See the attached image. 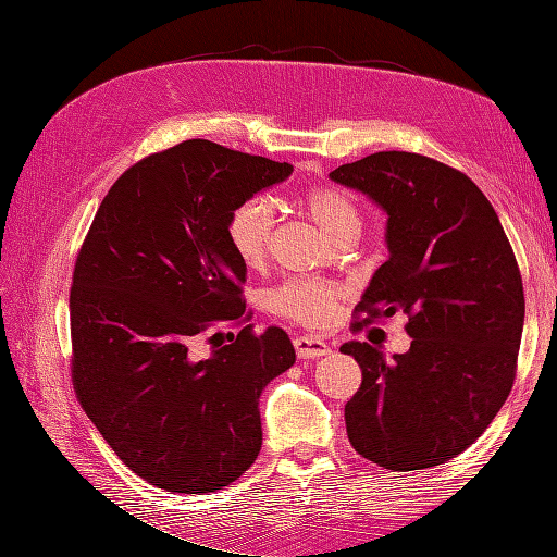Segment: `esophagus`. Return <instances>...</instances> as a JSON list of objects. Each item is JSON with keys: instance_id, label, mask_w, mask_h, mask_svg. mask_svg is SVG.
Instances as JSON below:
<instances>
[{"instance_id": "34e87169", "label": "esophagus", "mask_w": 557, "mask_h": 557, "mask_svg": "<svg viewBox=\"0 0 557 557\" xmlns=\"http://www.w3.org/2000/svg\"><path fill=\"white\" fill-rule=\"evenodd\" d=\"M293 346H295V352L299 360H315V358H323L330 352V346L323 339H315V336H297Z\"/></svg>"}]
</instances>
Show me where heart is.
Instances as JSON below:
<instances>
[{
  "label": "heart",
  "mask_w": 557,
  "mask_h": 557,
  "mask_svg": "<svg viewBox=\"0 0 557 557\" xmlns=\"http://www.w3.org/2000/svg\"><path fill=\"white\" fill-rule=\"evenodd\" d=\"M297 201L332 242L342 237L344 232L360 227V211L356 201L344 190L332 188V185H311V188L299 193ZM272 211L260 199H246L230 211L225 237L232 252L244 267L258 269L264 264L269 246H272ZM339 299V285L293 278L267 295V307L285 323L318 330L325 327L334 318Z\"/></svg>",
  "instance_id": "b5f03b06"
}]
</instances>
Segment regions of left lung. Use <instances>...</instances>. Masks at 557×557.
Listing matches in <instances>:
<instances>
[{"mask_svg": "<svg viewBox=\"0 0 557 557\" xmlns=\"http://www.w3.org/2000/svg\"><path fill=\"white\" fill-rule=\"evenodd\" d=\"M330 178L387 213L391 258L352 332L404 311L413 339L393 360L367 342L342 346L362 369L344 409L348 440L383 469L444 465L479 440L513 387L525 318L513 248L479 185L440 160L381 150Z\"/></svg>", "mask_w": 557, "mask_h": 557, "instance_id": "obj_1", "label": "left lung"}]
</instances>
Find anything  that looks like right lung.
<instances>
[{
  "mask_svg": "<svg viewBox=\"0 0 557 557\" xmlns=\"http://www.w3.org/2000/svg\"><path fill=\"white\" fill-rule=\"evenodd\" d=\"M293 164L190 139L121 174L76 256L72 383L134 474L166 493H215L256 462L260 393L295 362L281 327L248 323L230 211ZM239 326L209 359L194 344Z\"/></svg>",
  "mask_w": 557,
  "mask_h": 557,
  "instance_id": "obj_1",
  "label": "right lung"
}]
</instances>
